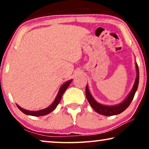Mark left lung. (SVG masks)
<instances>
[{"instance_id": "left-lung-1", "label": "left lung", "mask_w": 149, "mask_h": 149, "mask_svg": "<svg viewBox=\"0 0 149 149\" xmlns=\"http://www.w3.org/2000/svg\"><path fill=\"white\" fill-rule=\"evenodd\" d=\"M136 77L135 82L133 85L131 91L123 101H122L121 103L117 104L116 105L109 106L102 104L97 102L93 98L92 95L90 93V91L89 90L88 86L86 85V89H85V94L87 100H88L89 104L93 108V110L97 113L100 115H105V116H112L119 115L123 112L127 108L129 107L130 103L132 102L133 100L134 95H135L136 91H137L138 87V83H139V70H138V66L137 63L136 62Z\"/></svg>"}]
</instances>
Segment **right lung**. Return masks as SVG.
<instances>
[{
	"label": "right lung",
	"instance_id": "1",
	"mask_svg": "<svg viewBox=\"0 0 149 149\" xmlns=\"http://www.w3.org/2000/svg\"><path fill=\"white\" fill-rule=\"evenodd\" d=\"M72 79L67 81L66 82H65L64 84L60 87V88L59 89V91L58 94L56 95V98L54 100V101L53 102V103L49 106V107L46 108V109L39 110V111H28V110L22 109V107H20L17 104V107H18V109L22 112V113L26 114V115H27L34 116V117H40V116H44V115H47V114L52 113V112L54 111V110H55V109L57 107V106L58 105V104L60 103L61 99H62V97L63 94H64V91L66 90L67 88H68L69 85L70 84L71 82H72Z\"/></svg>",
	"mask_w": 149,
	"mask_h": 149
}]
</instances>
